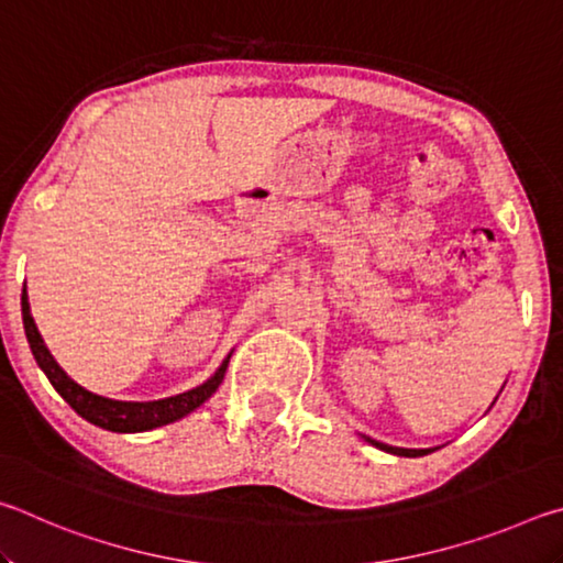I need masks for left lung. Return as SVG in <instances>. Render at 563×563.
I'll use <instances>...</instances> for the list:
<instances>
[{"instance_id":"8db88e82","label":"left lung","mask_w":563,"mask_h":563,"mask_svg":"<svg viewBox=\"0 0 563 563\" xmlns=\"http://www.w3.org/2000/svg\"><path fill=\"white\" fill-rule=\"evenodd\" d=\"M367 442H373L375 446H379V450H385V452H389V454H399V456H424V454L432 452V450H402V446H389V444L369 440V437H367Z\"/></svg>"}]
</instances>
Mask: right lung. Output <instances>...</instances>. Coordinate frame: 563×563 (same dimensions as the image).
<instances>
[{
    "label": "right lung",
    "instance_id": "obj_1",
    "mask_svg": "<svg viewBox=\"0 0 563 563\" xmlns=\"http://www.w3.org/2000/svg\"><path fill=\"white\" fill-rule=\"evenodd\" d=\"M22 320H24V332H26V340H30L36 365L44 369V375L49 377V383L54 385L56 393L71 405L74 412H79L84 419H89L91 424L103 427V430H111V432H146V430H154V427L176 422V419L194 412V409L201 407L206 399L216 393L218 385L223 383L228 360H231V355H228L211 379H206L203 385L188 389V393L156 399V402H121V399H109V397L89 393V389L76 385L74 379L66 375L59 365H56V360L52 357V352L46 350L40 330L34 325L30 300H26V288L22 290Z\"/></svg>",
    "mask_w": 563,
    "mask_h": 563
}]
</instances>
